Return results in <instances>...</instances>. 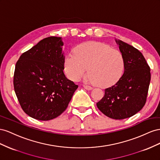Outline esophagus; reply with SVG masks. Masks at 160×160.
I'll use <instances>...</instances> for the list:
<instances>
[{"instance_id":"esophagus-1","label":"esophagus","mask_w":160,"mask_h":160,"mask_svg":"<svg viewBox=\"0 0 160 160\" xmlns=\"http://www.w3.org/2000/svg\"><path fill=\"white\" fill-rule=\"evenodd\" d=\"M83 87L87 90H91L92 89V87H91L90 86H88V85H83Z\"/></svg>"}]
</instances>
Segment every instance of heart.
Segmentation results:
<instances>
[{
  "label": "heart",
  "mask_w": 160,
  "mask_h": 160,
  "mask_svg": "<svg viewBox=\"0 0 160 160\" xmlns=\"http://www.w3.org/2000/svg\"><path fill=\"white\" fill-rule=\"evenodd\" d=\"M89 68L90 80L101 87L115 84L124 70L121 53L108 45L87 42L77 46L74 53H68L64 60V70L73 81L84 78Z\"/></svg>",
  "instance_id": "obj_1"
}]
</instances>
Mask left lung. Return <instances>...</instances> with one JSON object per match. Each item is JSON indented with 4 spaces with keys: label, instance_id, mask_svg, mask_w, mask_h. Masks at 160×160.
I'll use <instances>...</instances> for the list:
<instances>
[{
    "label": "left lung",
    "instance_id": "1",
    "mask_svg": "<svg viewBox=\"0 0 160 160\" xmlns=\"http://www.w3.org/2000/svg\"><path fill=\"white\" fill-rule=\"evenodd\" d=\"M115 42L124 60V73L115 84L105 89L97 106L104 115L120 120L133 116L145 105L151 73L138 49L119 39Z\"/></svg>",
    "mask_w": 160,
    "mask_h": 160
}]
</instances>
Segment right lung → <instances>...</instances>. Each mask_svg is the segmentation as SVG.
<instances>
[{
  "mask_svg": "<svg viewBox=\"0 0 160 160\" xmlns=\"http://www.w3.org/2000/svg\"><path fill=\"white\" fill-rule=\"evenodd\" d=\"M62 38H45L17 61L13 84L20 105L40 121L60 116L68 106L78 85L66 77Z\"/></svg>",
  "mask_w": 160,
  "mask_h": 160,
  "instance_id": "add662e5",
  "label": "right lung"
}]
</instances>
